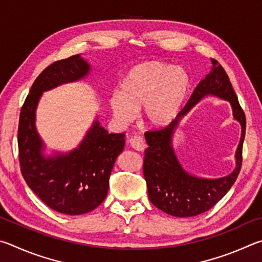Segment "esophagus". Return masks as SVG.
Listing matches in <instances>:
<instances>
[{
    "mask_svg": "<svg viewBox=\"0 0 262 262\" xmlns=\"http://www.w3.org/2000/svg\"><path fill=\"white\" fill-rule=\"evenodd\" d=\"M128 143H130L131 147L135 148L136 150H138V152H143V150L146 148V143L143 137L140 135H135L132 136L130 140H128Z\"/></svg>",
    "mask_w": 262,
    "mask_h": 262,
    "instance_id": "obj_1",
    "label": "esophagus"
}]
</instances>
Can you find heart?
<instances>
[{
  "mask_svg": "<svg viewBox=\"0 0 262 262\" xmlns=\"http://www.w3.org/2000/svg\"><path fill=\"white\" fill-rule=\"evenodd\" d=\"M189 79L182 68L160 61H145L131 67L124 75L121 92L110 98L115 117L131 122L137 112L145 109L150 126L163 127L181 112Z\"/></svg>",
  "mask_w": 262,
  "mask_h": 262,
  "instance_id": "b5f03b06",
  "label": "heart"
}]
</instances>
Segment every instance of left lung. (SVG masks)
<instances>
[{
    "instance_id": "left-lung-1",
    "label": "left lung",
    "mask_w": 262,
    "mask_h": 262,
    "mask_svg": "<svg viewBox=\"0 0 262 262\" xmlns=\"http://www.w3.org/2000/svg\"><path fill=\"white\" fill-rule=\"evenodd\" d=\"M212 71L196 85L178 116L169 125L145 134L148 147L145 150L143 171L147 183L148 198L155 207L172 216H196L214 207L231 189L242 168L245 114L227 72L216 59L212 58ZM210 94L228 99L232 103L234 117L242 125V137L236 152V169L230 176L216 180L189 176L178 162L171 146L173 131L180 117L204 96Z\"/></svg>"
}]
</instances>
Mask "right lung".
<instances>
[{
	"label": "right lung",
	"mask_w": 262,
	"mask_h": 262,
	"mask_svg": "<svg viewBox=\"0 0 262 262\" xmlns=\"http://www.w3.org/2000/svg\"><path fill=\"white\" fill-rule=\"evenodd\" d=\"M90 66L79 55L59 59L40 73L26 96L18 125L20 171L30 189L45 205L67 215L95 209L105 199L114 163L122 153L124 134H108L96 119L79 147L69 154L45 158L35 130V109L42 92L79 80Z\"/></svg>",
	"instance_id": "obj_1"
}]
</instances>
